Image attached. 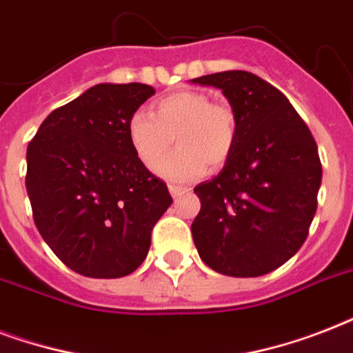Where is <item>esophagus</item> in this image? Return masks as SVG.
Instances as JSON below:
<instances>
[{
    "mask_svg": "<svg viewBox=\"0 0 353 353\" xmlns=\"http://www.w3.org/2000/svg\"><path fill=\"white\" fill-rule=\"evenodd\" d=\"M168 190H170L172 198H179V196H183V194L187 192L185 188H183V187H176V185H170V187H168Z\"/></svg>",
    "mask_w": 353,
    "mask_h": 353,
    "instance_id": "1",
    "label": "esophagus"
}]
</instances>
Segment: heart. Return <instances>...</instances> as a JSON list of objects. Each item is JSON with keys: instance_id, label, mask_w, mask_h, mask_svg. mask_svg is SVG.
I'll return each instance as SVG.
<instances>
[{"instance_id": "obj_1", "label": "heart", "mask_w": 353, "mask_h": 353, "mask_svg": "<svg viewBox=\"0 0 353 353\" xmlns=\"http://www.w3.org/2000/svg\"><path fill=\"white\" fill-rule=\"evenodd\" d=\"M236 137L234 110L212 102L201 91L163 97L152 106V115L135 112L128 121V143L139 163L148 170L157 168V174L170 183L194 181L203 176L207 165H225L234 152ZM172 138L178 150L163 161Z\"/></svg>"}]
</instances>
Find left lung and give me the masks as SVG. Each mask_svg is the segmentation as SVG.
Segmentation results:
<instances>
[{
    "label": "left lung",
    "instance_id": "8db88e82",
    "mask_svg": "<svg viewBox=\"0 0 353 353\" xmlns=\"http://www.w3.org/2000/svg\"><path fill=\"white\" fill-rule=\"evenodd\" d=\"M214 85L236 113L238 137L223 170L194 188L199 256L227 276H262L306 241L323 179L317 143L284 93L247 71L192 79Z\"/></svg>",
    "mask_w": 353,
    "mask_h": 353
}]
</instances>
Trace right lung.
<instances>
[{"instance_id": "right-lung-1", "label": "right lung", "mask_w": 353, "mask_h": 353, "mask_svg": "<svg viewBox=\"0 0 353 353\" xmlns=\"http://www.w3.org/2000/svg\"><path fill=\"white\" fill-rule=\"evenodd\" d=\"M152 85L97 84L49 113L27 148L32 218L74 273L121 279L144 262L152 229L172 205L128 143V121Z\"/></svg>"}]
</instances>
